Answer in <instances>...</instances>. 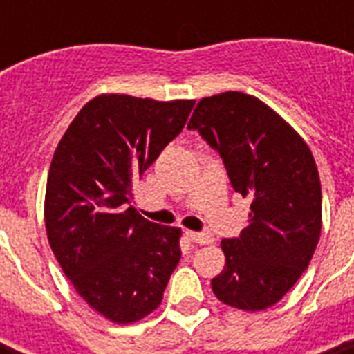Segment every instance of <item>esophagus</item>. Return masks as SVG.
<instances>
[{"label":"esophagus","mask_w":354,"mask_h":354,"mask_svg":"<svg viewBox=\"0 0 354 354\" xmlns=\"http://www.w3.org/2000/svg\"><path fill=\"white\" fill-rule=\"evenodd\" d=\"M185 235L196 244H211L213 242V235L211 233H198V232H187Z\"/></svg>","instance_id":"34e87169"}]
</instances>
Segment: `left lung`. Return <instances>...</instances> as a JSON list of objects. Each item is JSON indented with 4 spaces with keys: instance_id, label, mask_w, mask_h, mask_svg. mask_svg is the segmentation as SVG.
I'll return each instance as SVG.
<instances>
[{
    "instance_id": "obj_1",
    "label": "left lung",
    "mask_w": 354,
    "mask_h": 354,
    "mask_svg": "<svg viewBox=\"0 0 354 354\" xmlns=\"http://www.w3.org/2000/svg\"><path fill=\"white\" fill-rule=\"evenodd\" d=\"M189 130L215 149L233 189L252 200L246 227L221 242L226 264L211 279L222 303L272 307L307 270L322 233V185L313 152L257 97L226 91L196 104Z\"/></svg>"
}]
</instances>
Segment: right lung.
Here are the masks:
<instances>
[{
  "instance_id": "add662e5",
  "label": "right lung",
  "mask_w": 354,
  "mask_h": 354,
  "mask_svg": "<svg viewBox=\"0 0 354 354\" xmlns=\"http://www.w3.org/2000/svg\"><path fill=\"white\" fill-rule=\"evenodd\" d=\"M194 101L108 93L60 139L46 187L47 239L79 296L113 324L160 307L180 263V227L139 215L132 185L182 132Z\"/></svg>"
}]
</instances>
